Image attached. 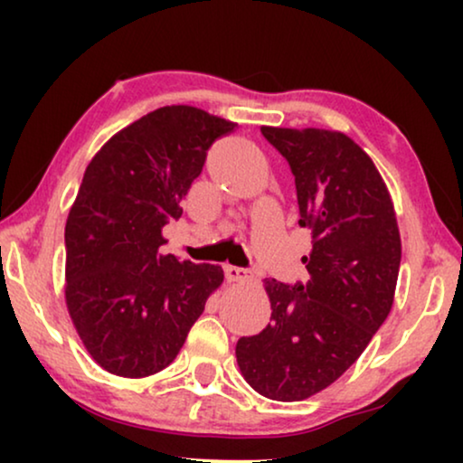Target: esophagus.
Masks as SVG:
<instances>
[{
  "label": "esophagus",
  "instance_id": "34e87169",
  "mask_svg": "<svg viewBox=\"0 0 463 463\" xmlns=\"http://www.w3.org/2000/svg\"><path fill=\"white\" fill-rule=\"evenodd\" d=\"M242 274H244V265L233 263V265H230V268H227V276H230V278H242Z\"/></svg>",
  "mask_w": 463,
  "mask_h": 463
}]
</instances>
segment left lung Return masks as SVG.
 Listing matches in <instances>:
<instances>
[{
	"instance_id": "1",
	"label": "left lung",
	"mask_w": 463,
	"mask_h": 463,
	"mask_svg": "<svg viewBox=\"0 0 463 463\" xmlns=\"http://www.w3.org/2000/svg\"><path fill=\"white\" fill-rule=\"evenodd\" d=\"M233 128L198 107H162L88 164L65 225V299L88 354L113 375L166 369L223 282L214 265L168 252L162 230Z\"/></svg>"
}]
</instances>
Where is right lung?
Masks as SVG:
<instances>
[{
    "mask_svg": "<svg viewBox=\"0 0 463 463\" xmlns=\"http://www.w3.org/2000/svg\"><path fill=\"white\" fill-rule=\"evenodd\" d=\"M276 147L295 175L312 244L299 280L265 282L269 325L240 337L236 358L259 394L293 402L337 382L388 318L401 233L385 185L345 135L287 130Z\"/></svg>",
    "mask_w": 463,
    "mask_h": 463,
    "instance_id": "obj_1",
    "label": "right lung"
}]
</instances>
